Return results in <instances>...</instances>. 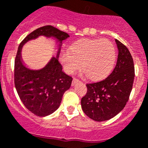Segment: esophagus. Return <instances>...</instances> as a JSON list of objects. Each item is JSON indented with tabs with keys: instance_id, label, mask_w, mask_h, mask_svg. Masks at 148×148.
<instances>
[{
	"instance_id": "1",
	"label": "esophagus",
	"mask_w": 148,
	"mask_h": 148,
	"mask_svg": "<svg viewBox=\"0 0 148 148\" xmlns=\"http://www.w3.org/2000/svg\"><path fill=\"white\" fill-rule=\"evenodd\" d=\"M79 79H78L77 78H74V79H73V82H72V85H74L75 84H76L77 82H79Z\"/></svg>"
}]
</instances>
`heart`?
Here are the masks:
<instances>
[{
	"mask_svg": "<svg viewBox=\"0 0 148 148\" xmlns=\"http://www.w3.org/2000/svg\"><path fill=\"white\" fill-rule=\"evenodd\" d=\"M61 60L68 73L81 68L88 76L98 80L107 76L113 69L116 60V50L107 39H82L70 47V51L62 53Z\"/></svg>",
	"mask_w": 148,
	"mask_h": 148,
	"instance_id": "obj_1",
	"label": "heart"
}]
</instances>
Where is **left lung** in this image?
Instances as JSON below:
<instances>
[{"label":"left lung","mask_w":148,"mask_h":148,"mask_svg":"<svg viewBox=\"0 0 148 148\" xmlns=\"http://www.w3.org/2000/svg\"><path fill=\"white\" fill-rule=\"evenodd\" d=\"M116 42L119 53L113 72L102 81L87 84V93L81 100L83 112L97 122L110 119L123 110L132 89V57L125 45L117 39Z\"/></svg>","instance_id":"left-lung-1"}]
</instances>
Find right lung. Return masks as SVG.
<instances>
[{"mask_svg":"<svg viewBox=\"0 0 148 148\" xmlns=\"http://www.w3.org/2000/svg\"><path fill=\"white\" fill-rule=\"evenodd\" d=\"M39 35L53 36L62 41L69 35L52 25H45L28 35L18 47L14 63V84L17 93L30 112L38 116H46L60 107L63 94L71 86L73 78L62 71L58 57H53L41 70H30L23 66L20 54L23 45Z\"/></svg>","mask_w":148,"mask_h":148,"instance_id":"right-lung-1","label":"right lung"}]
</instances>
